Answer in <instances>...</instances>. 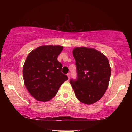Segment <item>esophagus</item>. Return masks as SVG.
<instances>
[{"label": "esophagus", "mask_w": 132, "mask_h": 132, "mask_svg": "<svg viewBox=\"0 0 132 132\" xmlns=\"http://www.w3.org/2000/svg\"><path fill=\"white\" fill-rule=\"evenodd\" d=\"M67 76H68V79H70V78H71V74L70 73H68L67 74Z\"/></svg>", "instance_id": "obj_1"}]
</instances>
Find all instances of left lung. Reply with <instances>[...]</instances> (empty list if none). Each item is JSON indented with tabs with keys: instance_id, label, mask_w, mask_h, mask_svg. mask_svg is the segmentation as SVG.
Listing matches in <instances>:
<instances>
[{
	"instance_id": "obj_1",
	"label": "left lung",
	"mask_w": 132,
	"mask_h": 132,
	"mask_svg": "<svg viewBox=\"0 0 132 132\" xmlns=\"http://www.w3.org/2000/svg\"><path fill=\"white\" fill-rule=\"evenodd\" d=\"M76 67V79L70 80L76 97L86 104L98 101L107 87L111 75L108 59L99 51L86 47L72 51Z\"/></svg>"
}]
</instances>
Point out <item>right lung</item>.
Masks as SVG:
<instances>
[{
  "mask_svg": "<svg viewBox=\"0 0 132 132\" xmlns=\"http://www.w3.org/2000/svg\"><path fill=\"white\" fill-rule=\"evenodd\" d=\"M63 47L42 46L27 56L23 76L27 90L35 99L48 101L56 95L61 84L68 79L61 72L62 64L57 58Z\"/></svg>",
  "mask_w": 132,
  "mask_h": 132,
  "instance_id": "obj_1",
  "label": "right lung"
}]
</instances>
